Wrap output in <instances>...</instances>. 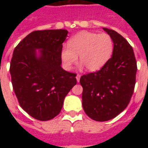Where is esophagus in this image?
<instances>
[{
	"mask_svg": "<svg viewBox=\"0 0 148 148\" xmlns=\"http://www.w3.org/2000/svg\"><path fill=\"white\" fill-rule=\"evenodd\" d=\"M80 77H81L80 74H77V76H76V79H77V82H79V81H80Z\"/></svg>",
	"mask_w": 148,
	"mask_h": 148,
	"instance_id": "esophagus-1",
	"label": "esophagus"
}]
</instances>
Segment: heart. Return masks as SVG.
I'll use <instances>...</instances> for the list:
<instances>
[{"label": "heart", "instance_id": "heart-1", "mask_svg": "<svg viewBox=\"0 0 148 148\" xmlns=\"http://www.w3.org/2000/svg\"><path fill=\"white\" fill-rule=\"evenodd\" d=\"M67 45L60 52L63 67L71 70L79 55V60L87 71L94 72L101 69L110 59L114 43L108 34L83 31L71 37Z\"/></svg>", "mask_w": 148, "mask_h": 148}]
</instances>
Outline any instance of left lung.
<instances>
[{
  "label": "left lung",
  "mask_w": 148,
  "mask_h": 148,
  "mask_svg": "<svg viewBox=\"0 0 148 148\" xmlns=\"http://www.w3.org/2000/svg\"><path fill=\"white\" fill-rule=\"evenodd\" d=\"M113 40L111 58L100 71L82 75V107L97 121H107L124 111L136 84L137 66L133 49L116 32L103 27Z\"/></svg>",
  "instance_id": "8db88e82"
}]
</instances>
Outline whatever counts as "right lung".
Returning a JSON list of instances; mask_svg holds the SVG:
<instances>
[{"instance_id":"right-lung-1","label":"right lung","mask_w":148,"mask_h":148,"mask_svg":"<svg viewBox=\"0 0 148 148\" xmlns=\"http://www.w3.org/2000/svg\"><path fill=\"white\" fill-rule=\"evenodd\" d=\"M67 34L64 29L35 31L12 54L9 71L15 94L21 108L39 121L55 117L77 83L76 74L61 66L60 52Z\"/></svg>"}]
</instances>
